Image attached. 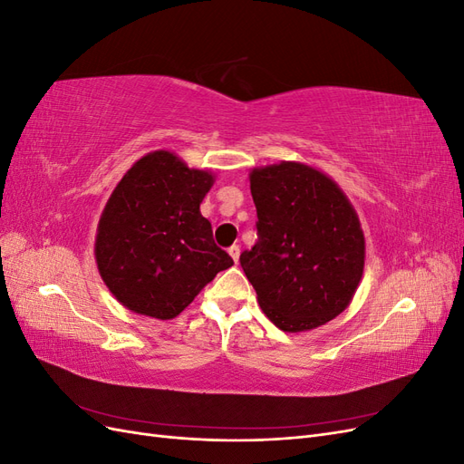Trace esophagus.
Here are the masks:
<instances>
[{
    "instance_id": "34e87169",
    "label": "esophagus",
    "mask_w": 464,
    "mask_h": 464,
    "mask_svg": "<svg viewBox=\"0 0 464 464\" xmlns=\"http://www.w3.org/2000/svg\"><path fill=\"white\" fill-rule=\"evenodd\" d=\"M228 254H230V257L234 259V263H237V261H240V246H230L228 247Z\"/></svg>"
}]
</instances>
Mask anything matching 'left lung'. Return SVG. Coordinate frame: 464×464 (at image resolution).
Listing matches in <instances>:
<instances>
[{"mask_svg":"<svg viewBox=\"0 0 464 464\" xmlns=\"http://www.w3.org/2000/svg\"><path fill=\"white\" fill-rule=\"evenodd\" d=\"M257 242L240 263L265 315L286 333L344 312L363 273L366 242L356 210L331 178L300 162L249 176Z\"/></svg>","mask_w":464,"mask_h":464,"instance_id":"left-lung-1","label":"left lung"}]
</instances>
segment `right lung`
Listing matches in <instances>:
<instances>
[{
  "instance_id": "obj_1",
  "label": "right lung",
  "mask_w": 464,
  "mask_h": 464,
  "mask_svg": "<svg viewBox=\"0 0 464 464\" xmlns=\"http://www.w3.org/2000/svg\"><path fill=\"white\" fill-rule=\"evenodd\" d=\"M210 186L208 172L154 150L110 195L94 254L106 286L128 310L172 319L217 273L234 265L199 210Z\"/></svg>"
}]
</instances>
